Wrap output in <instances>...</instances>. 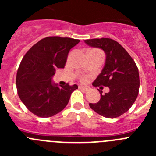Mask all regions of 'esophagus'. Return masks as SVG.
Segmentation results:
<instances>
[{"instance_id": "1", "label": "esophagus", "mask_w": 156, "mask_h": 156, "mask_svg": "<svg viewBox=\"0 0 156 156\" xmlns=\"http://www.w3.org/2000/svg\"><path fill=\"white\" fill-rule=\"evenodd\" d=\"M79 88L80 89V90H84V91H87L89 89H90V87L87 86H82V85H80V86H79Z\"/></svg>"}]
</instances>
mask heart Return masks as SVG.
<instances>
[{
  "label": "heart",
  "mask_w": 156,
  "mask_h": 156,
  "mask_svg": "<svg viewBox=\"0 0 156 156\" xmlns=\"http://www.w3.org/2000/svg\"><path fill=\"white\" fill-rule=\"evenodd\" d=\"M83 80H86V78H83Z\"/></svg>",
  "instance_id": "obj_1"
}]
</instances>
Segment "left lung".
<instances>
[{
  "mask_svg": "<svg viewBox=\"0 0 156 156\" xmlns=\"http://www.w3.org/2000/svg\"><path fill=\"white\" fill-rule=\"evenodd\" d=\"M84 42L90 47L101 48L106 55L104 68L92 84L109 88V92L105 94L98 89L101 99L89 105L106 118L120 116L133 105L138 95V69L128 52L114 40L101 38L85 40Z\"/></svg>",
  "mask_w": 156,
  "mask_h": 156,
  "instance_id": "8db88e82",
  "label": "left lung"
}]
</instances>
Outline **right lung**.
I'll list each match as a JSON object with an SVG mask.
<instances>
[{"instance_id":"right-lung-1","label":"right lung","mask_w":156,"mask_h":156,"mask_svg":"<svg viewBox=\"0 0 156 156\" xmlns=\"http://www.w3.org/2000/svg\"><path fill=\"white\" fill-rule=\"evenodd\" d=\"M80 40L48 37L34 44L22 60L16 76L18 94L32 113L51 117L67 105L76 84L58 86L52 82L57 69H63L70 49Z\"/></svg>"}]
</instances>
